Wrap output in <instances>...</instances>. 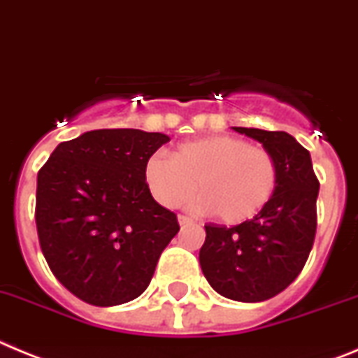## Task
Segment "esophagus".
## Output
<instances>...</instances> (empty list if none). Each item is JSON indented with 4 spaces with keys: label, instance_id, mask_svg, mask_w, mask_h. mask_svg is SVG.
I'll list each match as a JSON object with an SVG mask.
<instances>
[{
    "label": "esophagus",
    "instance_id": "34e87169",
    "mask_svg": "<svg viewBox=\"0 0 358 358\" xmlns=\"http://www.w3.org/2000/svg\"><path fill=\"white\" fill-rule=\"evenodd\" d=\"M178 223L183 227V224L192 223V219H191V217H187V215H183V214H180V215H178Z\"/></svg>",
    "mask_w": 358,
    "mask_h": 358
}]
</instances>
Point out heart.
Masks as SVG:
<instances>
[{
    "label": "heart",
    "instance_id": "heart-1",
    "mask_svg": "<svg viewBox=\"0 0 358 358\" xmlns=\"http://www.w3.org/2000/svg\"><path fill=\"white\" fill-rule=\"evenodd\" d=\"M144 182L166 208L191 201L198 183L199 207L221 223L239 224L255 217L273 198L278 166L266 148L234 135H207L178 144L171 159L150 157Z\"/></svg>",
    "mask_w": 358,
    "mask_h": 358
}]
</instances>
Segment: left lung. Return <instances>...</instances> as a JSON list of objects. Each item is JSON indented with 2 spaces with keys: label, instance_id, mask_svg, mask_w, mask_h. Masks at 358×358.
<instances>
[{
  "label": "left lung",
  "instance_id": "1",
  "mask_svg": "<svg viewBox=\"0 0 358 358\" xmlns=\"http://www.w3.org/2000/svg\"><path fill=\"white\" fill-rule=\"evenodd\" d=\"M271 151L278 166L275 194L253 219L235 227L205 224L199 266L215 292L257 303L287 289L303 269L317 227L320 182L310 153L287 131L234 127Z\"/></svg>",
  "mask_w": 358,
  "mask_h": 358
}]
</instances>
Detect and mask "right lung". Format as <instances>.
<instances>
[{
  "mask_svg": "<svg viewBox=\"0 0 358 358\" xmlns=\"http://www.w3.org/2000/svg\"><path fill=\"white\" fill-rule=\"evenodd\" d=\"M169 137L134 128L60 143L37 175L38 243L69 292L96 307L143 294L178 219L153 199L144 164Z\"/></svg>",
  "mask_w": 358,
  "mask_h": 358,
  "instance_id": "add662e5",
  "label": "right lung"
}]
</instances>
